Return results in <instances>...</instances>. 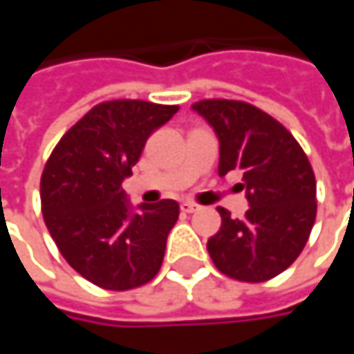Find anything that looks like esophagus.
Returning <instances> with one entry per match:
<instances>
[{"label": "esophagus", "mask_w": 354, "mask_h": 354, "mask_svg": "<svg viewBox=\"0 0 354 354\" xmlns=\"http://www.w3.org/2000/svg\"><path fill=\"white\" fill-rule=\"evenodd\" d=\"M181 211H183V212H195V211H198V205L191 203V201H183V203H181Z\"/></svg>", "instance_id": "1"}]
</instances>
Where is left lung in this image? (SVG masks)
Returning <instances> with one entry per match:
<instances>
[{
	"mask_svg": "<svg viewBox=\"0 0 354 354\" xmlns=\"http://www.w3.org/2000/svg\"><path fill=\"white\" fill-rule=\"evenodd\" d=\"M193 110L214 129L218 175L242 171L250 209L230 218L209 238L214 266L238 281L276 278L295 262L315 223V175L301 145L278 120L240 100H201Z\"/></svg>",
	"mask_w": 354,
	"mask_h": 354,
	"instance_id": "1",
	"label": "left lung"
}]
</instances>
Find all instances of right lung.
<instances>
[{"mask_svg": "<svg viewBox=\"0 0 354 354\" xmlns=\"http://www.w3.org/2000/svg\"><path fill=\"white\" fill-rule=\"evenodd\" d=\"M179 106L110 100L94 106L53 149L41 175V209L64 260L94 286L140 288L161 268L179 205L163 198L131 209L124 179L147 138Z\"/></svg>", "mask_w": 354, "mask_h": 354, "instance_id": "right-lung-1", "label": "right lung"}]
</instances>
